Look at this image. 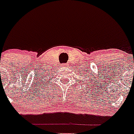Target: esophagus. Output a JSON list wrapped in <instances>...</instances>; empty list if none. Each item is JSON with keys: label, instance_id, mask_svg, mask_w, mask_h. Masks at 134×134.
Segmentation results:
<instances>
[{"label": "esophagus", "instance_id": "esophagus-1", "mask_svg": "<svg viewBox=\"0 0 134 134\" xmlns=\"http://www.w3.org/2000/svg\"><path fill=\"white\" fill-rule=\"evenodd\" d=\"M67 64H65V65H64V67H67Z\"/></svg>", "mask_w": 134, "mask_h": 134}]
</instances>
